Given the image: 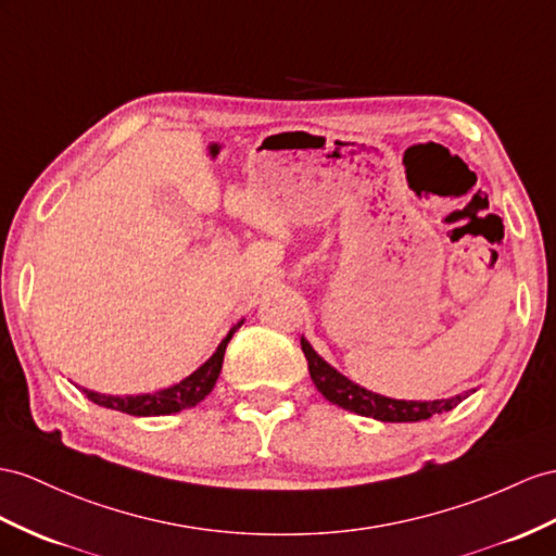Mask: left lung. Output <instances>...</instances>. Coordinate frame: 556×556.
Returning a JSON list of instances; mask_svg holds the SVG:
<instances>
[{"label": "left lung", "instance_id": "8db88e82", "mask_svg": "<svg viewBox=\"0 0 556 556\" xmlns=\"http://www.w3.org/2000/svg\"><path fill=\"white\" fill-rule=\"evenodd\" d=\"M301 345H303V354L307 359L309 378L317 386V390L331 404L354 410L357 416L376 418L382 422H418V420H427L437 414H444V410L455 408L467 396V394H458V396H451V400H437V402L390 400V396H380L376 392H368L359 386H354V382L348 380L345 376H340L336 368H331L315 350L309 348L305 338H301Z\"/></svg>", "mask_w": 556, "mask_h": 556}]
</instances>
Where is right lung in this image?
<instances>
[{
  "instance_id": "right-lung-1",
  "label": "right lung",
  "mask_w": 556,
  "mask_h": 556,
  "mask_svg": "<svg viewBox=\"0 0 556 556\" xmlns=\"http://www.w3.org/2000/svg\"><path fill=\"white\" fill-rule=\"evenodd\" d=\"M239 326L241 324H237L235 329L227 333V338L218 345V350L213 352V357L204 366H199L192 376L180 380L174 388H166L152 394H140V396H105L89 390L84 392H87V396L93 404L112 408V410H122V414H129V416H168V414H178L182 408H192L204 400V396L213 390V386H216L223 368L225 348L230 343V338Z\"/></svg>"
}]
</instances>
